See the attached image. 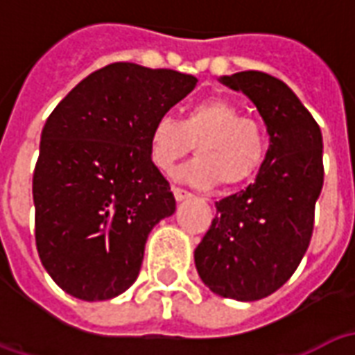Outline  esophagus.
Segmentation results:
<instances>
[{
  "label": "esophagus",
  "instance_id": "esophagus-1",
  "mask_svg": "<svg viewBox=\"0 0 355 355\" xmlns=\"http://www.w3.org/2000/svg\"><path fill=\"white\" fill-rule=\"evenodd\" d=\"M173 193H175V200L177 201H184L188 200V198H192V193L186 192L182 188H173Z\"/></svg>",
  "mask_w": 355,
  "mask_h": 355
}]
</instances>
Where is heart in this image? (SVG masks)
Returning a JSON list of instances; mask_svg holds the SVG:
<instances>
[{
    "mask_svg": "<svg viewBox=\"0 0 355 355\" xmlns=\"http://www.w3.org/2000/svg\"><path fill=\"white\" fill-rule=\"evenodd\" d=\"M196 146L198 157L178 171V178L211 188L247 182L261 169L268 152V132L261 121L241 116L228 98L213 96L188 106L180 121L159 116L148 132L150 162L171 173Z\"/></svg>",
    "mask_w": 355,
    "mask_h": 355,
    "instance_id": "heart-1",
    "label": "heart"
}]
</instances>
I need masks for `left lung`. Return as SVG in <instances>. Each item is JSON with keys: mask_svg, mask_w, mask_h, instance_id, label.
Listing matches in <instances>:
<instances>
[{"mask_svg": "<svg viewBox=\"0 0 355 355\" xmlns=\"http://www.w3.org/2000/svg\"><path fill=\"white\" fill-rule=\"evenodd\" d=\"M218 81L257 106L270 144L253 184L215 203L216 216L193 261L213 293L251 302L279 289L310 245L323 188V139L282 80L249 70Z\"/></svg>", "mask_w": 355, "mask_h": 355, "instance_id": "8db88e82", "label": "left lung"}]
</instances>
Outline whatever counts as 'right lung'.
Instances as JSON below:
<instances>
[{"label":"right lung","mask_w":355,"mask_h":355,"mask_svg":"<svg viewBox=\"0 0 355 355\" xmlns=\"http://www.w3.org/2000/svg\"><path fill=\"white\" fill-rule=\"evenodd\" d=\"M175 70L114 62L66 94L42 131L35 245L58 287L110 300L139 277L148 234L177 209L148 155V132L196 87Z\"/></svg>","instance_id":"right-lung-1"}]
</instances>
